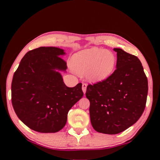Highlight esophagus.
Instances as JSON below:
<instances>
[{
  "label": "esophagus",
  "mask_w": 160,
  "mask_h": 160,
  "mask_svg": "<svg viewBox=\"0 0 160 160\" xmlns=\"http://www.w3.org/2000/svg\"><path fill=\"white\" fill-rule=\"evenodd\" d=\"M87 86H88V85H87V84H86V83H82V91H83V92H84V93H85V92H86Z\"/></svg>",
  "instance_id": "34e87169"
}]
</instances>
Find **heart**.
I'll use <instances>...</instances> for the list:
<instances>
[{
    "mask_svg": "<svg viewBox=\"0 0 160 160\" xmlns=\"http://www.w3.org/2000/svg\"><path fill=\"white\" fill-rule=\"evenodd\" d=\"M116 63V57L113 53L104 48L94 47L74 54L70 66L80 74L88 72L90 80L99 82L112 75Z\"/></svg>",
    "mask_w": 160,
    "mask_h": 160,
    "instance_id": "heart-1",
    "label": "heart"
}]
</instances>
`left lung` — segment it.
Segmentation results:
<instances>
[{"label":"left lung","instance_id":"obj_1","mask_svg":"<svg viewBox=\"0 0 160 160\" xmlns=\"http://www.w3.org/2000/svg\"><path fill=\"white\" fill-rule=\"evenodd\" d=\"M116 69L109 78L87 87L90 102L91 123L96 131L117 134L135 123L144 112L148 92V78L137 56L121 48Z\"/></svg>","mask_w":160,"mask_h":160}]
</instances>
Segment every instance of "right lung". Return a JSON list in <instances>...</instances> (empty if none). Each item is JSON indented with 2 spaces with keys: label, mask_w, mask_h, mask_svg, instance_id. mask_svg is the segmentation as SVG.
I'll return each mask as SVG.
<instances>
[{
  "label": "right lung",
  "mask_w": 160,
  "mask_h": 160,
  "mask_svg": "<svg viewBox=\"0 0 160 160\" xmlns=\"http://www.w3.org/2000/svg\"><path fill=\"white\" fill-rule=\"evenodd\" d=\"M64 51L42 47L28 51L15 72L12 104L18 117L33 131L56 132L63 128L69 110L82 98V83L68 88L57 70L65 71Z\"/></svg>",
  "instance_id": "1"
}]
</instances>
